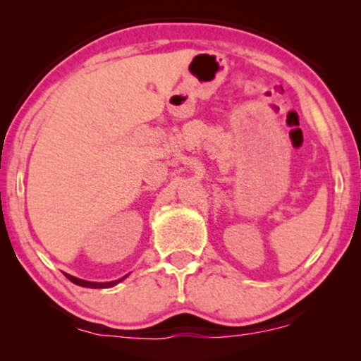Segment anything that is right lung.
Returning <instances> with one entry per match:
<instances>
[{
    "label": "right lung",
    "mask_w": 361,
    "mask_h": 361,
    "mask_svg": "<svg viewBox=\"0 0 361 361\" xmlns=\"http://www.w3.org/2000/svg\"><path fill=\"white\" fill-rule=\"evenodd\" d=\"M68 281H72L73 284L77 286H82V288H93V289H100V288H111V286H115L120 283L121 279L118 281H111V283H90V281H83V279H78V278H73L71 274H66Z\"/></svg>",
    "instance_id": "add662e5"
}]
</instances>
